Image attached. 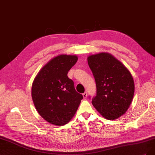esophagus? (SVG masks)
I'll list each match as a JSON object with an SVG mask.
<instances>
[{
	"mask_svg": "<svg viewBox=\"0 0 155 155\" xmlns=\"http://www.w3.org/2000/svg\"><path fill=\"white\" fill-rule=\"evenodd\" d=\"M82 95H83L84 98H87V92H85V93H84L82 94Z\"/></svg>",
	"mask_w": 155,
	"mask_h": 155,
	"instance_id": "1",
	"label": "esophagus"
}]
</instances>
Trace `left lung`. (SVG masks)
<instances>
[{
	"label": "left lung",
	"mask_w": 155,
	"mask_h": 155,
	"mask_svg": "<svg viewBox=\"0 0 155 155\" xmlns=\"http://www.w3.org/2000/svg\"><path fill=\"white\" fill-rule=\"evenodd\" d=\"M87 61L96 85L93 106L105 119H117L127 112L132 101L135 90L132 76L110 54L90 55Z\"/></svg>",
	"instance_id": "obj_1"
}]
</instances>
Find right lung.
<instances>
[{"label": "right lung", "mask_w": 155, "mask_h": 155, "mask_svg": "<svg viewBox=\"0 0 155 155\" xmlns=\"http://www.w3.org/2000/svg\"><path fill=\"white\" fill-rule=\"evenodd\" d=\"M78 60L76 55H60L39 71L33 82L32 98L39 115L51 124H67L83 99L68 72Z\"/></svg>", "instance_id": "add662e5"}]
</instances>
